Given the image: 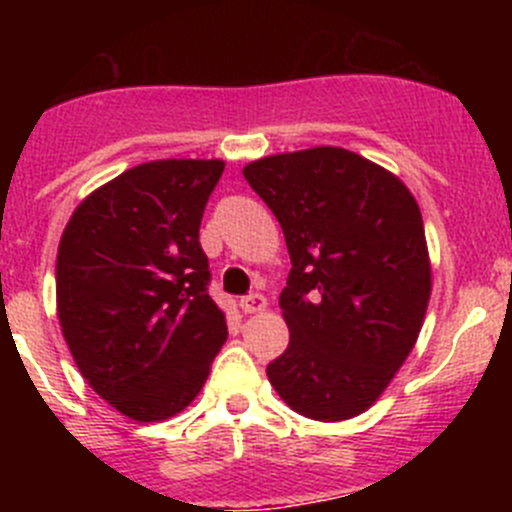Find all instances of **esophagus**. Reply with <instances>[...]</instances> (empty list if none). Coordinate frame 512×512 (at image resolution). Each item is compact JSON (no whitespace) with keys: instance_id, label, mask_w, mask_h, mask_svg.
<instances>
[{"instance_id":"1","label":"esophagus","mask_w":512,"mask_h":512,"mask_svg":"<svg viewBox=\"0 0 512 512\" xmlns=\"http://www.w3.org/2000/svg\"><path fill=\"white\" fill-rule=\"evenodd\" d=\"M240 309L245 314H260L267 309V299L262 294H247L240 299Z\"/></svg>"}]
</instances>
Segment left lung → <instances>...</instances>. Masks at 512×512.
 <instances>
[{"instance_id":"left-lung-1","label":"left lung","mask_w":512,"mask_h":512,"mask_svg":"<svg viewBox=\"0 0 512 512\" xmlns=\"http://www.w3.org/2000/svg\"><path fill=\"white\" fill-rule=\"evenodd\" d=\"M285 232L280 294L289 347L267 366L280 399L314 421L379 401L414 349L431 299V257L404 180L359 153L304 148L242 168Z\"/></svg>"}]
</instances>
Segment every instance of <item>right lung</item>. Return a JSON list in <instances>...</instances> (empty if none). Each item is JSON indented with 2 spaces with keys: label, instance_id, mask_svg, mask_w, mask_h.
Returning a JSON list of instances; mask_svg holds the SVG:
<instances>
[{
  "label": "right lung",
  "instance_id": "1",
  "mask_svg": "<svg viewBox=\"0 0 512 512\" xmlns=\"http://www.w3.org/2000/svg\"><path fill=\"white\" fill-rule=\"evenodd\" d=\"M223 170L220 158L141 163L86 195L61 232V334L91 389L133 421L190 406L227 339L200 247Z\"/></svg>",
  "mask_w": 512,
  "mask_h": 512
}]
</instances>
